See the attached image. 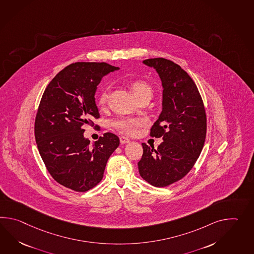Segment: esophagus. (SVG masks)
I'll return each instance as SVG.
<instances>
[{"label":"esophagus","instance_id":"34e87169","mask_svg":"<svg viewBox=\"0 0 254 254\" xmlns=\"http://www.w3.org/2000/svg\"><path fill=\"white\" fill-rule=\"evenodd\" d=\"M129 138H127V136H120V143L121 144H127L129 143Z\"/></svg>","mask_w":254,"mask_h":254}]
</instances>
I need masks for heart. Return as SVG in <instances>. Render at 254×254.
Wrapping results in <instances>:
<instances>
[{
    "instance_id": "obj_1",
    "label": "heart",
    "mask_w": 254,
    "mask_h": 254,
    "mask_svg": "<svg viewBox=\"0 0 254 254\" xmlns=\"http://www.w3.org/2000/svg\"><path fill=\"white\" fill-rule=\"evenodd\" d=\"M130 89L133 92L135 98H138L139 96L150 94L152 96V88L151 86L142 80H135L130 84ZM108 97V92L107 89L102 91L99 98H98V104L99 106H105L107 101ZM143 124V121L139 119H130V118H124V119H119L115 120L113 122V126L119 130L120 132L127 134V135H133L135 134L136 128L139 127Z\"/></svg>"
}]
</instances>
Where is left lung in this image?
I'll return each mask as SVG.
<instances>
[{"label": "left lung", "mask_w": 254, "mask_h": 254, "mask_svg": "<svg viewBox=\"0 0 254 254\" xmlns=\"http://www.w3.org/2000/svg\"><path fill=\"white\" fill-rule=\"evenodd\" d=\"M143 64L154 68L162 82V111L150 135L163 142L157 149L142 143L138 170L149 184L167 187L184 178L199 157L207 132L206 113L197 85L179 64L165 58Z\"/></svg>", "instance_id": "8db88e82"}]
</instances>
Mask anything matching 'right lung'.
Instances as JSON below:
<instances>
[{
    "label": "right lung",
    "instance_id": "right-lung-1",
    "mask_svg": "<svg viewBox=\"0 0 254 254\" xmlns=\"http://www.w3.org/2000/svg\"><path fill=\"white\" fill-rule=\"evenodd\" d=\"M119 69L107 63L71 64L53 78L40 102L34 135L41 158L53 179L74 191H87L101 181L119 146V136L109 132L92 146L84 136V126L100 118L97 85Z\"/></svg>",
    "mask_w": 254,
    "mask_h": 254
}]
</instances>
